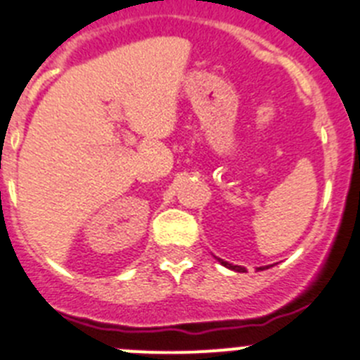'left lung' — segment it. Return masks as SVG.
Returning <instances> with one entry per match:
<instances>
[{"label":"left lung","instance_id":"obj_1","mask_svg":"<svg viewBox=\"0 0 360 360\" xmlns=\"http://www.w3.org/2000/svg\"><path fill=\"white\" fill-rule=\"evenodd\" d=\"M218 262H221V259H218ZM221 265H225V266H227V269H231V270H236V272H245V269H243V266L231 265V263H227V262H221Z\"/></svg>","mask_w":360,"mask_h":360}]
</instances>
